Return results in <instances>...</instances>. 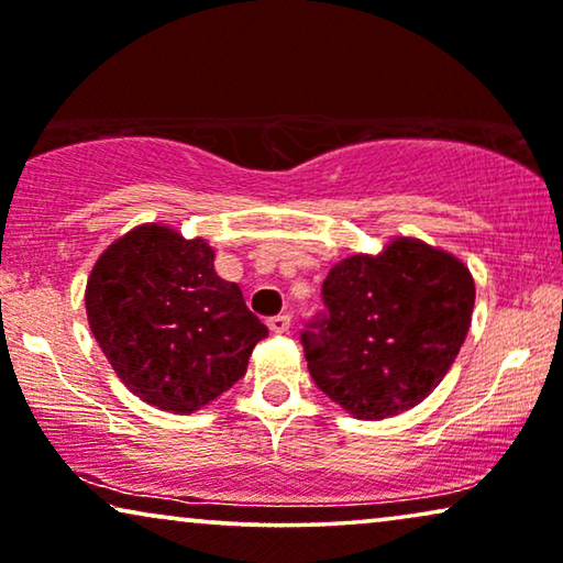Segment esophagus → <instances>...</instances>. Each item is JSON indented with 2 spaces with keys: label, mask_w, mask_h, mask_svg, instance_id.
<instances>
[{
  "label": "esophagus",
  "mask_w": 563,
  "mask_h": 563,
  "mask_svg": "<svg viewBox=\"0 0 563 563\" xmlns=\"http://www.w3.org/2000/svg\"><path fill=\"white\" fill-rule=\"evenodd\" d=\"M289 325H291V318L287 312L268 318V330H272V333H287Z\"/></svg>",
  "instance_id": "1"
}]
</instances>
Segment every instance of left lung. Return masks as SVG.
Returning a JSON list of instances; mask_svg holds the SVG:
<instances>
[{
	"instance_id": "8db88e82",
	"label": "left lung",
	"mask_w": 563,
	"mask_h": 563,
	"mask_svg": "<svg viewBox=\"0 0 563 563\" xmlns=\"http://www.w3.org/2000/svg\"><path fill=\"white\" fill-rule=\"evenodd\" d=\"M464 261L418 238L353 253L322 282L328 314L305 330V358L325 395L358 420L420 405L456 361L474 312Z\"/></svg>"
}]
</instances>
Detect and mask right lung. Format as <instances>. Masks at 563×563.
<instances>
[{"label":"right lung","instance_id":"right-lung-1","mask_svg":"<svg viewBox=\"0 0 563 563\" xmlns=\"http://www.w3.org/2000/svg\"><path fill=\"white\" fill-rule=\"evenodd\" d=\"M87 318L120 382L158 410L191 415L249 368L264 322L214 272L205 238L145 222L107 245L87 282Z\"/></svg>","mask_w":563,"mask_h":563}]
</instances>
